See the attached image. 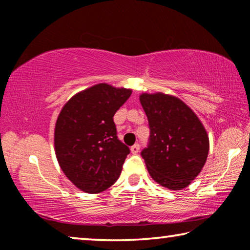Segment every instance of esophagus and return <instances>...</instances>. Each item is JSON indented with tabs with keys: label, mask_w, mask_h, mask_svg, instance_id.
Masks as SVG:
<instances>
[{
	"label": "esophagus",
	"mask_w": 250,
	"mask_h": 250,
	"mask_svg": "<svg viewBox=\"0 0 250 250\" xmlns=\"http://www.w3.org/2000/svg\"><path fill=\"white\" fill-rule=\"evenodd\" d=\"M139 150H140V145H139V143H135L134 146H131V152H132V154H137Z\"/></svg>",
	"instance_id": "1"
}]
</instances>
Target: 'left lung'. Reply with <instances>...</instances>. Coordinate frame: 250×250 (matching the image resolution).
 Instances as JSON below:
<instances>
[{
  "label": "left lung",
  "instance_id": "left-lung-1",
  "mask_svg": "<svg viewBox=\"0 0 250 250\" xmlns=\"http://www.w3.org/2000/svg\"><path fill=\"white\" fill-rule=\"evenodd\" d=\"M140 103L150 126L149 145L141 152L149 174L172 191L186 188L200 174L208 155L204 125L177 97L142 94Z\"/></svg>",
  "mask_w": 250,
  "mask_h": 250
}]
</instances>
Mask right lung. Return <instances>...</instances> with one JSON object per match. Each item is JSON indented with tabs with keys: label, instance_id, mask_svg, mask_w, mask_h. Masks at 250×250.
Returning <instances> with one entry per match:
<instances>
[{
	"label": "right lung",
	"instance_id": "1",
	"mask_svg": "<svg viewBox=\"0 0 250 250\" xmlns=\"http://www.w3.org/2000/svg\"><path fill=\"white\" fill-rule=\"evenodd\" d=\"M131 94L98 83L71 97L59 113L55 153L65 175L83 192H103L120 176L130 150L117 137L113 116Z\"/></svg>",
	"mask_w": 250,
	"mask_h": 250
}]
</instances>
